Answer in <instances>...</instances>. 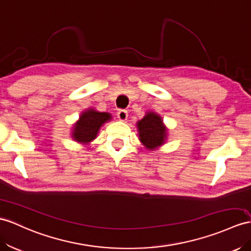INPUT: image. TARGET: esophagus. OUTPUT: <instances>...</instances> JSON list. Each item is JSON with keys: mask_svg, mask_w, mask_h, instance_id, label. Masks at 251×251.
I'll use <instances>...</instances> for the list:
<instances>
[{"mask_svg": "<svg viewBox=\"0 0 251 251\" xmlns=\"http://www.w3.org/2000/svg\"><path fill=\"white\" fill-rule=\"evenodd\" d=\"M117 117L120 121H126L127 118V112L126 109H120V111L117 113Z\"/></svg>", "mask_w": 251, "mask_h": 251, "instance_id": "esophagus-1", "label": "esophagus"}]
</instances>
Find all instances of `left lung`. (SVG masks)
Returning <instances> with one entry per match:
<instances>
[{
  "instance_id": "left-lung-1",
  "label": "left lung",
  "mask_w": 251,
  "mask_h": 251,
  "mask_svg": "<svg viewBox=\"0 0 251 251\" xmlns=\"http://www.w3.org/2000/svg\"><path fill=\"white\" fill-rule=\"evenodd\" d=\"M136 126L139 140L148 150H155L166 142L167 129L156 113L148 112Z\"/></svg>"
}]
</instances>
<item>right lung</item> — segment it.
Segmentation results:
<instances>
[{
  "mask_svg": "<svg viewBox=\"0 0 251 251\" xmlns=\"http://www.w3.org/2000/svg\"><path fill=\"white\" fill-rule=\"evenodd\" d=\"M111 119V114L100 113L94 108H88L81 114L79 119L73 126L72 138L81 144L93 142L103 124Z\"/></svg>",
  "mask_w": 251,
  "mask_h": 251,
  "instance_id": "right-lung-1",
  "label": "right lung"
}]
</instances>
